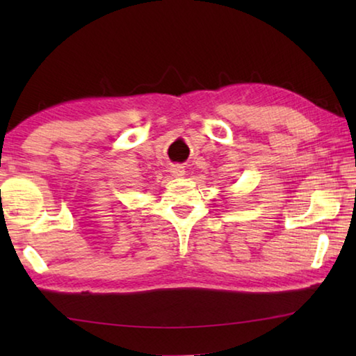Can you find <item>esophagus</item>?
Returning <instances> with one entry per match:
<instances>
[{
    "label": "esophagus",
    "mask_w": 356,
    "mask_h": 356,
    "mask_svg": "<svg viewBox=\"0 0 356 356\" xmlns=\"http://www.w3.org/2000/svg\"><path fill=\"white\" fill-rule=\"evenodd\" d=\"M171 174H172V176H176V177H182L184 174H185L184 166H180V165H172V166H171Z\"/></svg>",
    "instance_id": "1"
}]
</instances>
